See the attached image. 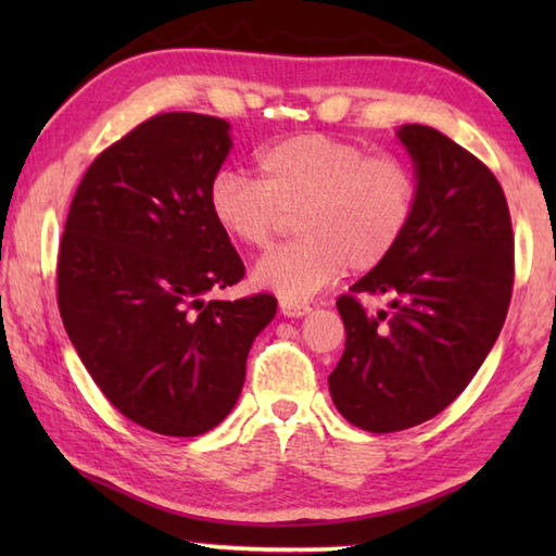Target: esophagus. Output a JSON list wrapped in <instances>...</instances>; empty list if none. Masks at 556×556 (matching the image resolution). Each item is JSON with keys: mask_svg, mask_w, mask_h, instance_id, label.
<instances>
[{"mask_svg": "<svg viewBox=\"0 0 556 556\" xmlns=\"http://www.w3.org/2000/svg\"><path fill=\"white\" fill-rule=\"evenodd\" d=\"M279 312L285 316H291V318H299V316H306L308 312H312V306L308 304H299V301H279Z\"/></svg>", "mask_w": 556, "mask_h": 556, "instance_id": "esophagus-1", "label": "esophagus"}]
</instances>
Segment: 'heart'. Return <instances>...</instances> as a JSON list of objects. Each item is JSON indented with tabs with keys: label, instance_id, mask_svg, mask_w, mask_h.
<instances>
[{
	"label": "heart",
	"instance_id": "heart-1",
	"mask_svg": "<svg viewBox=\"0 0 556 556\" xmlns=\"http://www.w3.org/2000/svg\"><path fill=\"white\" fill-rule=\"evenodd\" d=\"M257 178L220 168L208 211L230 240L265 250L296 213L299 240L255 267V281L287 301L308 299L343 275L380 267L407 235L419 199L414 168L348 139L294 135L257 154Z\"/></svg>",
	"mask_w": 556,
	"mask_h": 556
}]
</instances>
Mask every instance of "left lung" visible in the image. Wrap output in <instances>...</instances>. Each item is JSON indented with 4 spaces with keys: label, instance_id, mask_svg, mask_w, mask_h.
Returning a JSON list of instances; mask_svg holds the SVG:
<instances>
[{
    "label": "left lung",
    "instance_id": "8db88e82",
    "mask_svg": "<svg viewBox=\"0 0 556 556\" xmlns=\"http://www.w3.org/2000/svg\"><path fill=\"white\" fill-rule=\"evenodd\" d=\"M397 137L419 199L400 248L338 296L345 351L328 375L336 409L372 434L417 427L446 409L491 353L513 296V223L481 159L425 125ZM365 295L391 312L368 315Z\"/></svg>",
    "mask_w": 556,
    "mask_h": 556
}]
</instances>
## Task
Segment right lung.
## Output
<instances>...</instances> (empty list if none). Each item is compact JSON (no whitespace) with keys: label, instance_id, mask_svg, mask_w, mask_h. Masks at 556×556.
<instances>
[{"label":"right lung","instance_id":"1","mask_svg":"<svg viewBox=\"0 0 556 556\" xmlns=\"http://www.w3.org/2000/svg\"><path fill=\"white\" fill-rule=\"evenodd\" d=\"M230 125L199 112L149 117L98 154L59 250L65 333L102 394L164 437L218 427L240 397L255 336L277 299L205 301L244 265L208 211Z\"/></svg>","mask_w":556,"mask_h":556}]
</instances>
